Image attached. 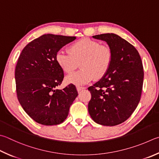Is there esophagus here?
<instances>
[{
  "instance_id": "1",
  "label": "esophagus",
  "mask_w": 159,
  "mask_h": 159,
  "mask_svg": "<svg viewBox=\"0 0 159 159\" xmlns=\"http://www.w3.org/2000/svg\"><path fill=\"white\" fill-rule=\"evenodd\" d=\"M77 88V91H78V92H80V91H82V90H83V89H86V88H84V87H77L76 88Z\"/></svg>"
}]
</instances>
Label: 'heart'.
Listing matches in <instances>:
<instances>
[{
  "mask_svg": "<svg viewBox=\"0 0 159 159\" xmlns=\"http://www.w3.org/2000/svg\"><path fill=\"white\" fill-rule=\"evenodd\" d=\"M70 53L60 51L56 55L57 64L67 74H71L79 67L82 70L66 78L68 83L82 85L94 78L100 79L107 74L111 67L112 55L108 47L99 42L83 38L72 44Z\"/></svg>",
  "mask_w": 159,
  "mask_h": 159,
  "instance_id": "heart-1",
  "label": "heart"
}]
</instances>
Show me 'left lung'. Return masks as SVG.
<instances>
[{"label":"left lung","mask_w":159,"mask_h":159,"mask_svg":"<svg viewBox=\"0 0 159 159\" xmlns=\"http://www.w3.org/2000/svg\"><path fill=\"white\" fill-rule=\"evenodd\" d=\"M92 37L107 43L112 58L107 74L88 88L92 95L89 113L99 125H118L131 116L139 103L144 78L142 60L136 48L117 34Z\"/></svg>","instance_id":"left-lung-1"}]
</instances>
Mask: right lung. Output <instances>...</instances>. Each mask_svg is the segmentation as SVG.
Here are the masks:
<instances>
[{
	"label": "right lung",
	"instance_id": "obj_1",
	"mask_svg": "<svg viewBox=\"0 0 159 159\" xmlns=\"http://www.w3.org/2000/svg\"><path fill=\"white\" fill-rule=\"evenodd\" d=\"M76 37L43 34L22 50L15 69L17 98L25 112L43 125H57L67 117L70 106L78 96L75 85L56 89L64 72L56 60L60 48Z\"/></svg>",
	"mask_w": 159,
	"mask_h": 159
}]
</instances>
